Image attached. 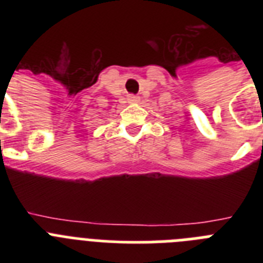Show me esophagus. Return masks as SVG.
<instances>
[{
	"instance_id": "obj_1",
	"label": "esophagus",
	"mask_w": 263,
	"mask_h": 263,
	"mask_svg": "<svg viewBox=\"0 0 263 263\" xmlns=\"http://www.w3.org/2000/svg\"><path fill=\"white\" fill-rule=\"evenodd\" d=\"M127 100H129V101H132V103H134V101H138V97L134 96V95H129Z\"/></svg>"
}]
</instances>
